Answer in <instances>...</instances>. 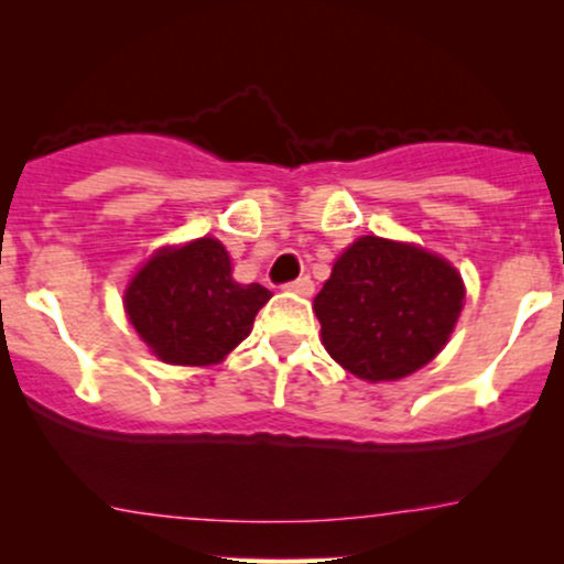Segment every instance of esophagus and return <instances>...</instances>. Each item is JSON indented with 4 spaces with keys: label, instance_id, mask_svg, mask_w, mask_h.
<instances>
[{
    "label": "esophagus",
    "instance_id": "esophagus-1",
    "mask_svg": "<svg viewBox=\"0 0 564 564\" xmlns=\"http://www.w3.org/2000/svg\"><path fill=\"white\" fill-rule=\"evenodd\" d=\"M283 289L291 291V294H300V296H313V291H315V283L310 281L307 275H304V278H296V281L286 283V286H283Z\"/></svg>",
    "mask_w": 564,
    "mask_h": 564
}]
</instances>
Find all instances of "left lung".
Wrapping results in <instances>:
<instances>
[{"label":"left lung","instance_id":"obj_1","mask_svg":"<svg viewBox=\"0 0 564 564\" xmlns=\"http://www.w3.org/2000/svg\"><path fill=\"white\" fill-rule=\"evenodd\" d=\"M464 283L448 262L411 243L358 238L315 296L328 355L366 381L400 379L445 347Z\"/></svg>","mask_w":564,"mask_h":564}]
</instances>
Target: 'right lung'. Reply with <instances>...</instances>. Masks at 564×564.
<instances>
[{
  "label": "right lung",
  "mask_w": 564,
  "mask_h": 564,
  "mask_svg": "<svg viewBox=\"0 0 564 564\" xmlns=\"http://www.w3.org/2000/svg\"><path fill=\"white\" fill-rule=\"evenodd\" d=\"M260 283H236L230 257L215 238L159 251L129 283L124 304L132 326L161 360L209 366L251 332L270 300Z\"/></svg>",
  "instance_id": "obj_1"
}]
</instances>
